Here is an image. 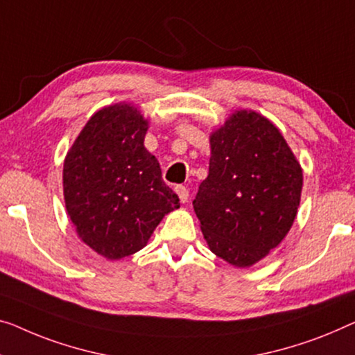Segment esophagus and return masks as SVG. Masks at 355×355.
Returning a JSON list of instances; mask_svg holds the SVG:
<instances>
[{
    "label": "esophagus",
    "instance_id": "1",
    "mask_svg": "<svg viewBox=\"0 0 355 355\" xmlns=\"http://www.w3.org/2000/svg\"><path fill=\"white\" fill-rule=\"evenodd\" d=\"M175 191H177V194H178L180 200H182V202H187L188 198H189V191H188V188H187V187H183V184H178V187L175 188Z\"/></svg>",
    "mask_w": 355,
    "mask_h": 355
}]
</instances>
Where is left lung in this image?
I'll return each mask as SVG.
<instances>
[{
  "label": "left lung",
  "mask_w": 355,
  "mask_h": 355,
  "mask_svg": "<svg viewBox=\"0 0 355 355\" xmlns=\"http://www.w3.org/2000/svg\"><path fill=\"white\" fill-rule=\"evenodd\" d=\"M210 146L194 211L216 257L250 266L292 228L303 172L277 127L255 111L232 114L211 134Z\"/></svg>",
  "instance_id": "obj_1"
}]
</instances>
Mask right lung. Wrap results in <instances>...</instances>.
Here are the masks:
<instances>
[{
	"label": "right lung",
	"mask_w": 355,
	"mask_h": 355,
	"mask_svg": "<svg viewBox=\"0 0 355 355\" xmlns=\"http://www.w3.org/2000/svg\"><path fill=\"white\" fill-rule=\"evenodd\" d=\"M148 123L137 108L95 113L63 164L67 211L78 236L108 260L139 252L164 215L180 207L159 162L144 146Z\"/></svg>",
	"instance_id": "add662e5"
}]
</instances>
